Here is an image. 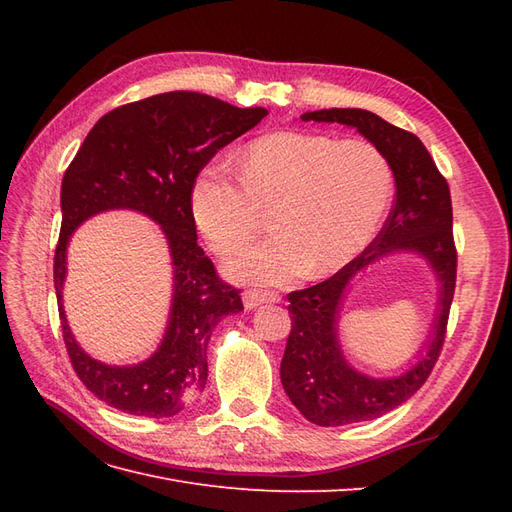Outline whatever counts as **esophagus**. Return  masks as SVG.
Instances as JSON below:
<instances>
[{
	"instance_id": "1",
	"label": "esophagus",
	"mask_w": 512,
	"mask_h": 512,
	"mask_svg": "<svg viewBox=\"0 0 512 512\" xmlns=\"http://www.w3.org/2000/svg\"><path fill=\"white\" fill-rule=\"evenodd\" d=\"M280 297L273 292H262V290H247L243 292V305L245 309H256L262 303H277Z\"/></svg>"
}]
</instances>
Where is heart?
<instances>
[{
	"label": "heart",
	"instance_id": "1",
	"mask_svg": "<svg viewBox=\"0 0 512 512\" xmlns=\"http://www.w3.org/2000/svg\"><path fill=\"white\" fill-rule=\"evenodd\" d=\"M241 183L209 164L192 188L200 235L220 256L237 252L269 224L275 235L232 258V277L286 284L344 269L374 241L393 198V170L367 141L284 130L260 136L237 156Z\"/></svg>",
	"mask_w": 512,
	"mask_h": 512
}]
</instances>
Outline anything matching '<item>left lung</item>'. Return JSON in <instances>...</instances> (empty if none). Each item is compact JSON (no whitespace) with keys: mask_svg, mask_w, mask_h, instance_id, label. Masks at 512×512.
<instances>
[{"mask_svg":"<svg viewBox=\"0 0 512 512\" xmlns=\"http://www.w3.org/2000/svg\"><path fill=\"white\" fill-rule=\"evenodd\" d=\"M301 119L354 128L384 153L395 177L393 211L367 250L327 282L288 294L292 331L280 367L284 391L309 423L342 427L395 410L421 389L436 365L457 277L453 207L448 183L418 136L363 108H322ZM391 253H416L428 262L439 282L437 314L405 374L374 379L347 363L338 344V318L353 277Z\"/></svg>","mask_w":512,"mask_h":512,"instance_id":"obj_1","label":"left lung"}]
</instances>
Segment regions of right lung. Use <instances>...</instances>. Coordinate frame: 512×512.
<instances>
[{
	"instance_id": "right-lung-1",
	"label": "right lung",
	"mask_w": 512,
	"mask_h": 512,
	"mask_svg": "<svg viewBox=\"0 0 512 512\" xmlns=\"http://www.w3.org/2000/svg\"><path fill=\"white\" fill-rule=\"evenodd\" d=\"M269 115L196 91H168L104 115L61 181V232L53 280L64 342L76 376L111 408L166 418L188 408L207 384V346L224 316L243 309L239 290L215 275L196 243L194 179L222 147ZM143 212L163 230L174 265V297L163 342L149 360L108 366L75 342L63 312L67 243L104 210Z\"/></svg>"
}]
</instances>
